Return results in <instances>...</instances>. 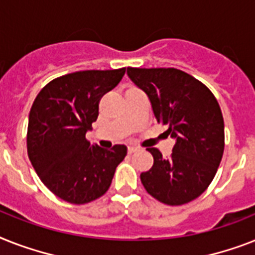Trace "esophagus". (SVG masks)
Segmentation results:
<instances>
[{"instance_id":"esophagus-1","label":"esophagus","mask_w":255,"mask_h":255,"mask_svg":"<svg viewBox=\"0 0 255 255\" xmlns=\"http://www.w3.org/2000/svg\"><path fill=\"white\" fill-rule=\"evenodd\" d=\"M137 152V148L136 146H128V154H132V153Z\"/></svg>"}]
</instances>
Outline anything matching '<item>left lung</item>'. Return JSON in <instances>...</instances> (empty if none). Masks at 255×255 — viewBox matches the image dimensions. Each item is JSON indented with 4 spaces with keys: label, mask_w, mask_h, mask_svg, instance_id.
I'll return each mask as SVG.
<instances>
[{
    "label": "left lung",
    "mask_w": 255,
    "mask_h": 255,
    "mask_svg": "<svg viewBox=\"0 0 255 255\" xmlns=\"http://www.w3.org/2000/svg\"><path fill=\"white\" fill-rule=\"evenodd\" d=\"M134 84L148 95L158 123L175 138L163 158L157 148L153 166L140 179L149 195L167 206H182L206 191L224 153V119L206 85L175 68H127Z\"/></svg>",
    "instance_id": "left-lung-1"
}]
</instances>
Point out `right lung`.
I'll return each mask as SVG.
<instances>
[{"instance_id":"obj_1","label":"right lung","mask_w":255,"mask_h":255,"mask_svg":"<svg viewBox=\"0 0 255 255\" xmlns=\"http://www.w3.org/2000/svg\"><path fill=\"white\" fill-rule=\"evenodd\" d=\"M126 68L82 70L57 77L36 95L28 117L27 153L36 174L60 199L86 204L106 194L124 145H92L86 132L98 118L99 101L113 90Z\"/></svg>"}]
</instances>
